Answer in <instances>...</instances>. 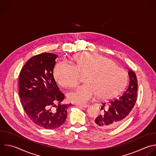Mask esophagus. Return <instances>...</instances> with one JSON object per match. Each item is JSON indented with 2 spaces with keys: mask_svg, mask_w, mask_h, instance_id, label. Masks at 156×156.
Here are the masks:
<instances>
[{
  "mask_svg": "<svg viewBox=\"0 0 156 156\" xmlns=\"http://www.w3.org/2000/svg\"><path fill=\"white\" fill-rule=\"evenodd\" d=\"M76 105L83 107V108H87L89 105L87 104H83V105H80V104H76Z\"/></svg>",
  "mask_w": 156,
  "mask_h": 156,
  "instance_id": "obj_1",
  "label": "esophagus"
}]
</instances>
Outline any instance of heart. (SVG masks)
I'll use <instances>...</instances> for the list:
<instances>
[{
    "label": "heart",
    "mask_w": 156,
    "mask_h": 156,
    "mask_svg": "<svg viewBox=\"0 0 156 156\" xmlns=\"http://www.w3.org/2000/svg\"><path fill=\"white\" fill-rule=\"evenodd\" d=\"M73 64L61 61L54 69L55 80L64 87L75 86L80 75L85 74L86 83L67 94L72 102L83 104L96 95L99 99L108 98L120 92L127 84V72L113 61L98 54L79 53L73 57Z\"/></svg>",
    "instance_id": "b5f03b06"
}]
</instances>
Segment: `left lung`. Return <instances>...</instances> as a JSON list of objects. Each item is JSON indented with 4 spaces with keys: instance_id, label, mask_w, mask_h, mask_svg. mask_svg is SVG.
I'll list each match as a JSON object with an SVG mask.
<instances>
[{
    "instance_id": "8db88e82",
    "label": "left lung",
    "mask_w": 156,
    "mask_h": 156,
    "mask_svg": "<svg viewBox=\"0 0 156 156\" xmlns=\"http://www.w3.org/2000/svg\"><path fill=\"white\" fill-rule=\"evenodd\" d=\"M129 83L122 94L118 98L102 103L101 113L93 121L98 128L111 130L119 126L127 118L136 101L137 78L131 69L128 72Z\"/></svg>"
}]
</instances>
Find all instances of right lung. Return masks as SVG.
Wrapping results in <instances>:
<instances>
[{"mask_svg": "<svg viewBox=\"0 0 156 156\" xmlns=\"http://www.w3.org/2000/svg\"><path fill=\"white\" fill-rule=\"evenodd\" d=\"M56 55L43 53L32 57L21 70L19 94L21 105L35 124L46 129L62 126L72 104H61L64 95L53 76Z\"/></svg>", "mask_w": 156, "mask_h": 156, "instance_id": "1", "label": "right lung"}]
</instances>
